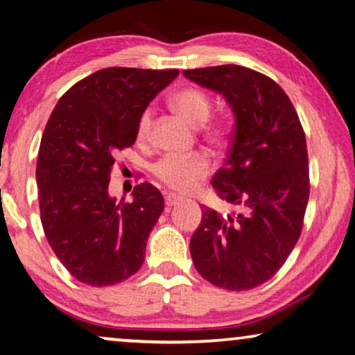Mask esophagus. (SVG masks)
Masks as SVG:
<instances>
[{"label":"esophagus","mask_w":355,"mask_h":355,"mask_svg":"<svg viewBox=\"0 0 355 355\" xmlns=\"http://www.w3.org/2000/svg\"><path fill=\"white\" fill-rule=\"evenodd\" d=\"M164 199H166V204L168 207L175 206V204H178V202H182V198L177 196V194H172V193H167L166 196H164Z\"/></svg>","instance_id":"1"}]
</instances>
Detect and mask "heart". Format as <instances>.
Listing matches in <instances>:
<instances>
[{
	"mask_svg": "<svg viewBox=\"0 0 355 355\" xmlns=\"http://www.w3.org/2000/svg\"><path fill=\"white\" fill-rule=\"evenodd\" d=\"M171 103L177 112L191 122L193 125H202L211 117L212 101L204 89L198 87H184L173 93ZM154 123L153 109L141 112L137 125V138L139 143H146L151 138ZM204 133L216 144H225L230 138V127L223 121H212L204 124ZM212 171L211 157L206 153H194L189 156H164L154 164L151 172L159 182L177 193H189L198 187Z\"/></svg>",
	"mask_w": 355,
	"mask_h": 355,
	"instance_id": "b5f03b06",
	"label": "heart"
}]
</instances>
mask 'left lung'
Masks as SVG:
<instances>
[{
    "instance_id": "obj_1",
    "label": "left lung",
    "mask_w": 355,
    "mask_h": 355,
    "mask_svg": "<svg viewBox=\"0 0 355 355\" xmlns=\"http://www.w3.org/2000/svg\"><path fill=\"white\" fill-rule=\"evenodd\" d=\"M183 76L222 93L236 117L225 166L211 182L234 209L201 207L193 263L214 286L248 291L275 275L301 236L311 193L306 133L284 89L261 72L225 64Z\"/></svg>"
}]
</instances>
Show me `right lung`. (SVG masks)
Wrapping results in <instances>:
<instances>
[{
    "mask_svg": "<svg viewBox=\"0 0 355 355\" xmlns=\"http://www.w3.org/2000/svg\"><path fill=\"white\" fill-rule=\"evenodd\" d=\"M178 69L107 67L62 94L44 127L37 161L40 218L49 246L71 275L89 286L125 282L144 261L164 211L144 182L133 201L107 194L119 151L133 146L141 112Z\"/></svg>",
    "mask_w": 355,
    "mask_h": 355,
    "instance_id": "right-lung-1",
    "label": "right lung"
}]
</instances>
